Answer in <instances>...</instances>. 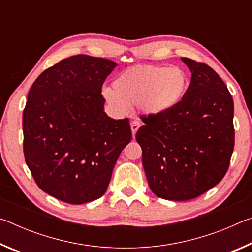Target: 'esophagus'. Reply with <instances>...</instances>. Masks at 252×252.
<instances>
[{
    "label": "esophagus",
    "mask_w": 252,
    "mask_h": 252,
    "mask_svg": "<svg viewBox=\"0 0 252 252\" xmlns=\"http://www.w3.org/2000/svg\"><path fill=\"white\" fill-rule=\"evenodd\" d=\"M140 127V122L139 121H133L131 123V131H132V135H133V138L135 136L136 131L139 130Z\"/></svg>",
    "instance_id": "obj_1"
}]
</instances>
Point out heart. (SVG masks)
Wrapping results in <instances>:
<instances>
[{"label":"heart","instance_id":"b5f03b06","mask_svg":"<svg viewBox=\"0 0 252 252\" xmlns=\"http://www.w3.org/2000/svg\"><path fill=\"white\" fill-rule=\"evenodd\" d=\"M187 85V74L180 67L135 65L121 72L113 88L102 89V96L117 113L125 114L130 104H138L148 116H161L180 103Z\"/></svg>","mask_w":252,"mask_h":252}]
</instances>
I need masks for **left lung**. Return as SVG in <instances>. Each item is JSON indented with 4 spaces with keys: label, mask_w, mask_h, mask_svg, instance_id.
<instances>
[{
    "label": "left lung",
    "mask_w": 252,
    "mask_h": 252,
    "mask_svg": "<svg viewBox=\"0 0 252 252\" xmlns=\"http://www.w3.org/2000/svg\"><path fill=\"white\" fill-rule=\"evenodd\" d=\"M191 82L182 100L161 116L142 117L135 139L149 187L157 197L187 201L218 185L234 146L233 101L210 66L188 58Z\"/></svg>",
    "instance_id": "1"
}]
</instances>
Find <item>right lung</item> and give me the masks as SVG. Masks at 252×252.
Masks as SVG:
<instances>
[{
    "label": "right lung",
    "mask_w": 252,
    "mask_h": 252,
    "mask_svg": "<svg viewBox=\"0 0 252 252\" xmlns=\"http://www.w3.org/2000/svg\"><path fill=\"white\" fill-rule=\"evenodd\" d=\"M117 65L74 55L42 72L29 91L23 111L25 162L40 189L63 202L101 198L131 141L129 119L108 117L101 94Z\"/></svg>",
    "instance_id": "right-lung-1"
}]
</instances>
